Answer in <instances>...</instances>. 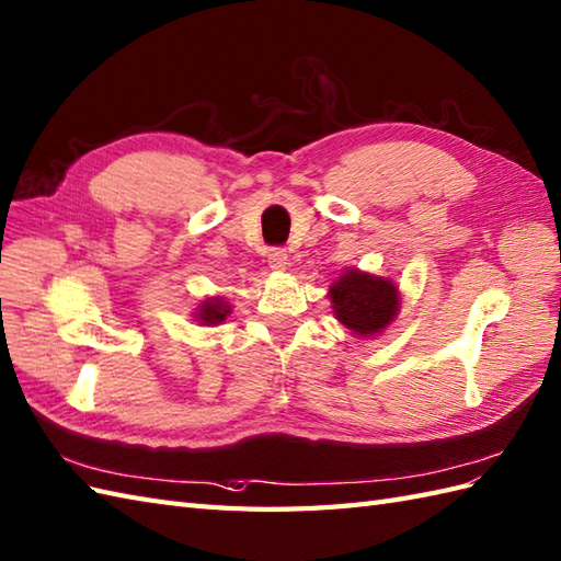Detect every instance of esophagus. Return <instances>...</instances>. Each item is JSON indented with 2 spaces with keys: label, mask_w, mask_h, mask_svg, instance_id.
<instances>
[{
  "label": "esophagus",
  "mask_w": 561,
  "mask_h": 561,
  "mask_svg": "<svg viewBox=\"0 0 561 561\" xmlns=\"http://www.w3.org/2000/svg\"><path fill=\"white\" fill-rule=\"evenodd\" d=\"M286 260H289V255H286L284 249H270L267 263H270L272 270H284L286 267Z\"/></svg>",
  "instance_id": "obj_1"
}]
</instances>
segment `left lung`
I'll return each instance as SVG.
<instances>
[{
  "mask_svg": "<svg viewBox=\"0 0 561 561\" xmlns=\"http://www.w3.org/2000/svg\"><path fill=\"white\" fill-rule=\"evenodd\" d=\"M330 298L340 322L360 336L382 332L399 308L392 282L363 275L358 270H348L340 282H334Z\"/></svg>",
  "mask_w": 561,
  "mask_h": 561,
  "instance_id": "obj_1",
  "label": "left lung"
}]
</instances>
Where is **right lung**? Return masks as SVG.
<instances>
[{
  "label": "right lung",
  "mask_w": 561,
  "mask_h": 561,
  "mask_svg": "<svg viewBox=\"0 0 561 561\" xmlns=\"http://www.w3.org/2000/svg\"><path fill=\"white\" fill-rule=\"evenodd\" d=\"M229 316V306L221 298H213V301H205L198 310V320L203 324H217L221 320H227Z\"/></svg>",
  "instance_id": "add662e5"
}]
</instances>
